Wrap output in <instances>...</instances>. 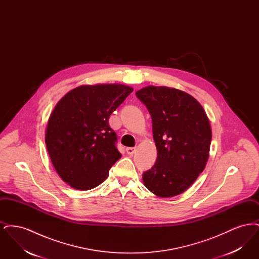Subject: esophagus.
<instances>
[{
    "mask_svg": "<svg viewBox=\"0 0 259 259\" xmlns=\"http://www.w3.org/2000/svg\"><path fill=\"white\" fill-rule=\"evenodd\" d=\"M136 148H126V152L129 154V155H133L135 153Z\"/></svg>",
    "mask_w": 259,
    "mask_h": 259,
    "instance_id": "esophagus-1",
    "label": "esophagus"
}]
</instances>
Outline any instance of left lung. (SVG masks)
<instances>
[{
    "instance_id": "obj_1",
    "label": "left lung",
    "mask_w": 259,
    "mask_h": 259,
    "mask_svg": "<svg viewBox=\"0 0 259 259\" xmlns=\"http://www.w3.org/2000/svg\"><path fill=\"white\" fill-rule=\"evenodd\" d=\"M136 96L149 111L157 148L154 165L143 174L145 186L159 197L179 195L205 169L211 141L209 118L196 99L178 89L145 87Z\"/></svg>"
}]
</instances>
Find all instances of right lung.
I'll list each match as a JSON object with an SVG mask.
<instances>
[{
    "mask_svg": "<svg viewBox=\"0 0 259 259\" xmlns=\"http://www.w3.org/2000/svg\"><path fill=\"white\" fill-rule=\"evenodd\" d=\"M132 91L121 84L82 85L58 102L49 119L46 145L65 183L89 190L106 180L121 157L109 118Z\"/></svg>",
    "mask_w": 259,
    "mask_h": 259,
    "instance_id": "right-lung-1",
    "label": "right lung"
}]
</instances>
